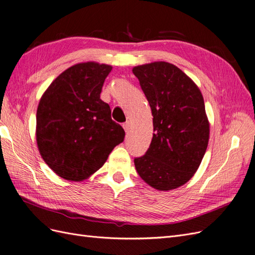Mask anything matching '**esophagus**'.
<instances>
[{
	"instance_id": "34e87169",
	"label": "esophagus",
	"mask_w": 255,
	"mask_h": 255,
	"mask_svg": "<svg viewBox=\"0 0 255 255\" xmlns=\"http://www.w3.org/2000/svg\"><path fill=\"white\" fill-rule=\"evenodd\" d=\"M130 127H131V125H130V122H126V123H124V124H123V128L125 129L126 132H129Z\"/></svg>"
}]
</instances>
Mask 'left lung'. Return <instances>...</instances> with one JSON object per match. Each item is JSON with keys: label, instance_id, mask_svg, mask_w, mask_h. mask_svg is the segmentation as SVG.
I'll return each mask as SVG.
<instances>
[{"label": "left lung", "instance_id": "obj_1", "mask_svg": "<svg viewBox=\"0 0 255 255\" xmlns=\"http://www.w3.org/2000/svg\"><path fill=\"white\" fill-rule=\"evenodd\" d=\"M132 72L149 103L154 131L148 150L134 159L136 171L155 190H175L194 176L207 150L210 123L203 96L171 63H146Z\"/></svg>", "mask_w": 255, "mask_h": 255}]
</instances>
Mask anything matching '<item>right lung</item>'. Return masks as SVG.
Here are the masks:
<instances>
[{
  "instance_id": "right-lung-1",
  "label": "right lung",
  "mask_w": 255,
  "mask_h": 255,
  "mask_svg": "<svg viewBox=\"0 0 255 255\" xmlns=\"http://www.w3.org/2000/svg\"><path fill=\"white\" fill-rule=\"evenodd\" d=\"M112 67L80 62L50 85L37 109L36 139L41 157L56 175L83 181L100 169L125 131L101 100Z\"/></svg>"
}]
</instances>
